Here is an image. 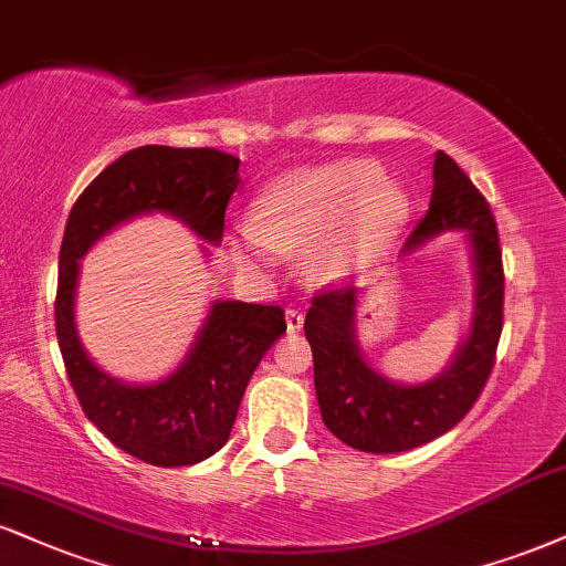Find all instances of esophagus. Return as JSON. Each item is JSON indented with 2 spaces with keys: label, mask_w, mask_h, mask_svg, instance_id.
Returning a JSON list of instances; mask_svg holds the SVG:
<instances>
[{
  "label": "esophagus",
  "mask_w": 566,
  "mask_h": 566,
  "mask_svg": "<svg viewBox=\"0 0 566 566\" xmlns=\"http://www.w3.org/2000/svg\"><path fill=\"white\" fill-rule=\"evenodd\" d=\"M303 326V311L301 308H290L287 311V329L297 332Z\"/></svg>",
  "instance_id": "obj_1"
}]
</instances>
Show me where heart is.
Masks as SVG:
<instances>
[{"label":"heart","mask_w":566,"mask_h":566,"mask_svg":"<svg viewBox=\"0 0 566 566\" xmlns=\"http://www.w3.org/2000/svg\"><path fill=\"white\" fill-rule=\"evenodd\" d=\"M408 218V197L371 163L345 160L279 179L258 200L255 227L242 229V255L308 253L318 282L377 258Z\"/></svg>","instance_id":"1"}]
</instances>
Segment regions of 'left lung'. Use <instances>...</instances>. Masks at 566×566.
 I'll list each match as a JSON object with an SVG mask.
<instances>
[{"label": "left lung", "mask_w": 566, "mask_h": 566, "mask_svg": "<svg viewBox=\"0 0 566 566\" xmlns=\"http://www.w3.org/2000/svg\"><path fill=\"white\" fill-rule=\"evenodd\" d=\"M430 210L403 253L446 231H467L474 269V311L464 343L446 371L398 385L366 364L356 335V287L318 292L305 313L313 382L329 432L364 453H400L424 446L467 417L495 364L503 329V263L495 218L472 179L446 153H434Z\"/></svg>", "instance_id": "left-lung-1"}]
</instances>
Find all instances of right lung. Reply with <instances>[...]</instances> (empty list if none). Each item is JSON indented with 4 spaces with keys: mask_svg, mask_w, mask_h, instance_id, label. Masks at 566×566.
Masks as SVG:
<instances>
[{
    "mask_svg": "<svg viewBox=\"0 0 566 566\" xmlns=\"http://www.w3.org/2000/svg\"><path fill=\"white\" fill-rule=\"evenodd\" d=\"M237 171L240 158L213 147H136L88 184L65 223L54 324L67 379L86 419L120 451L153 467H189L221 451L255 366L287 332L284 311L216 301L171 377L120 382L86 356L78 339V261L107 231L147 213L179 218L200 240L218 244L240 187Z\"/></svg>",
    "mask_w": 566,
    "mask_h": 566,
    "instance_id": "right-lung-1",
    "label": "right lung"
}]
</instances>
